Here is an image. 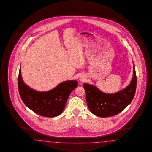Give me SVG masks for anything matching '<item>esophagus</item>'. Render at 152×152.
Returning a JSON list of instances; mask_svg holds the SVG:
<instances>
[{
	"label": "esophagus",
	"instance_id": "obj_1",
	"mask_svg": "<svg viewBox=\"0 0 152 152\" xmlns=\"http://www.w3.org/2000/svg\"><path fill=\"white\" fill-rule=\"evenodd\" d=\"M79 80H80V81H82V82L84 81L85 80V76H81L80 77V78H79Z\"/></svg>",
	"mask_w": 152,
	"mask_h": 152
}]
</instances>
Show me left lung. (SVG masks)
<instances>
[{
    "mask_svg": "<svg viewBox=\"0 0 152 152\" xmlns=\"http://www.w3.org/2000/svg\"><path fill=\"white\" fill-rule=\"evenodd\" d=\"M133 77L127 86L114 93H105L94 85L85 83L86 100L91 113L99 117L106 118L120 113L131 102L135 94L137 78L134 66Z\"/></svg>",
    "mask_w": 152,
    "mask_h": 152,
    "instance_id": "1",
    "label": "left lung"
}]
</instances>
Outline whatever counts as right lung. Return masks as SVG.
I'll use <instances>...</instances> for the list:
<instances>
[{"label": "right lung", "instance_id": "add662e5", "mask_svg": "<svg viewBox=\"0 0 152 152\" xmlns=\"http://www.w3.org/2000/svg\"><path fill=\"white\" fill-rule=\"evenodd\" d=\"M77 85V81L68 80L61 83L49 91H37L25 84L21 67L19 70L18 91L23 101L35 113L45 117L52 118L61 114L70 93Z\"/></svg>", "mask_w": 152, "mask_h": 152}]
</instances>
